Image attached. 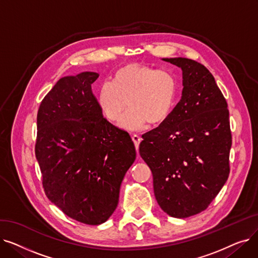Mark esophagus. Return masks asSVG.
<instances>
[{
	"instance_id": "1",
	"label": "esophagus",
	"mask_w": 258,
	"mask_h": 258,
	"mask_svg": "<svg viewBox=\"0 0 258 258\" xmlns=\"http://www.w3.org/2000/svg\"><path fill=\"white\" fill-rule=\"evenodd\" d=\"M132 139H133V141L135 143V147H136V151L138 153V151H139V144L141 142V138L139 136H137V135H134V136L132 137Z\"/></svg>"
}]
</instances>
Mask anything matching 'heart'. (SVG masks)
Masks as SVG:
<instances>
[{
    "label": "heart",
    "instance_id": "heart-1",
    "mask_svg": "<svg viewBox=\"0 0 258 258\" xmlns=\"http://www.w3.org/2000/svg\"><path fill=\"white\" fill-rule=\"evenodd\" d=\"M179 84L173 73L144 63H127L116 71L113 83L104 81L97 102L108 121L120 122L127 131H139L146 123L160 125L171 115L178 98Z\"/></svg>",
    "mask_w": 258,
    "mask_h": 258
}]
</instances>
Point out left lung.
Instances as JSON below:
<instances>
[{
    "label": "left lung",
    "instance_id": "left-lung-1",
    "mask_svg": "<svg viewBox=\"0 0 258 258\" xmlns=\"http://www.w3.org/2000/svg\"><path fill=\"white\" fill-rule=\"evenodd\" d=\"M183 72L182 97L169 118L144 134L139 153L153 172L159 206L184 219L207 209L230 173L228 104L202 63L163 58Z\"/></svg>",
    "mask_w": 258,
    "mask_h": 258
}]
</instances>
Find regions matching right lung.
I'll use <instances>...</instances> for the list:
<instances>
[{"instance_id":"1","label":"right lung","mask_w":258,"mask_h":258,"mask_svg":"<svg viewBox=\"0 0 258 258\" xmlns=\"http://www.w3.org/2000/svg\"><path fill=\"white\" fill-rule=\"evenodd\" d=\"M95 72L60 78L40 102L35 157L47 198L69 218L100 225L115 211L122 180L136 159L127 132L103 116Z\"/></svg>"}]
</instances>
